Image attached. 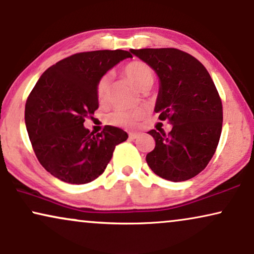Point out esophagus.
<instances>
[{
	"mask_svg": "<svg viewBox=\"0 0 254 254\" xmlns=\"http://www.w3.org/2000/svg\"><path fill=\"white\" fill-rule=\"evenodd\" d=\"M138 136H139V134L134 133V132H130V133H129V138H130V139H136V138H137Z\"/></svg>",
	"mask_w": 254,
	"mask_h": 254,
	"instance_id": "34e87169",
	"label": "esophagus"
}]
</instances>
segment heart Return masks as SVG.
Listing matches in <instances>:
<instances>
[{
  "instance_id": "b5f03b06",
  "label": "heart",
  "mask_w": 254,
  "mask_h": 254,
  "mask_svg": "<svg viewBox=\"0 0 254 254\" xmlns=\"http://www.w3.org/2000/svg\"><path fill=\"white\" fill-rule=\"evenodd\" d=\"M123 75L133 84L137 89L145 92V90L150 89L152 84L154 82L155 74L152 67L148 64L140 62V60H133V62L127 63V65L122 69ZM97 101L101 104H104L109 99L110 93V77L108 75L101 76L96 82L95 87ZM145 113L143 110L137 109L133 111H122L117 110L111 113L107 117V122L111 125H116V127H137V124L143 120Z\"/></svg>"
}]
</instances>
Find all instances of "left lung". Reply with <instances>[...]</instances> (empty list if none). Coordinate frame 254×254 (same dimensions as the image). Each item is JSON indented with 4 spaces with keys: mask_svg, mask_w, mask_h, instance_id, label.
Segmentation results:
<instances>
[{
    "mask_svg": "<svg viewBox=\"0 0 254 254\" xmlns=\"http://www.w3.org/2000/svg\"><path fill=\"white\" fill-rule=\"evenodd\" d=\"M130 51L158 74L154 111L172 124L170 133L148 131L155 146L146 155L147 165L165 180H189L207 167L221 137L223 106L214 81L197 59L181 50Z\"/></svg>",
    "mask_w": 254,
    "mask_h": 254,
    "instance_id": "obj_1",
    "label": "left lung"
}]
</instances>
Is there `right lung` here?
<instances>
[{"label":"right lung","mask_w":254,"mask_h":254,"mask_svg":"<svg viewBox=\"0 0 254 254\" xmlns=\"http://www.w3.org/2000/svg\"><path fill=\"white\" fill-rule=\"evenodd\" d=\"M123 50L80 52L60 60L42 74L25 103V124L40 165L59 180L83 185L99 178L116 145L127 140L120 127L106 125L94 134L84 118L99 108L95 87L121 60Z\"/></svg>","instance_id":"1"}]
</instances>
